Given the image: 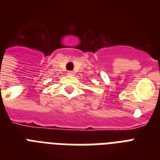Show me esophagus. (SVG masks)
Instances as JSON below:
<instances>
[{
  "mask_svg": "<svg viewBox=\"0 0 160 160\" xmlns=\"http://www.w3.org/2000/svg\"><path fill=\"white\" fill-rule=\"evenodd\" d=\"M67 74L69 75H75V72H74V71H72V70H69Z\"/></svg>",
  "mask_w": 160,
  "mask_h": 160,
  "instance_id": "obj_1",
  "label": "esophagus"
}]
</instances>
